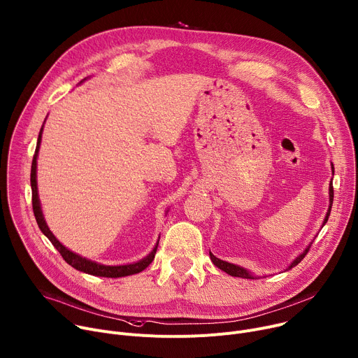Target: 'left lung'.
I'll use <instances>...</instances> for the list:
<instances>
[{
  "label": "left lung",
  "instance_id": "obj_1",
  "mask_svg": "<svg viewBox=\"0 0 358 358\" xmlns=\"http://www.w3.org/2000/svg\"><path fill=\"white\" fill-rule=\"evenodd\" d=\"M333 169V174H334V166L331 167ZM329 194H330V206H329V210H327V214H326V218H324V222H322V225L327 222V220H329V217H330V213H331V206H333V199H334V189H333V184L330 182V188H329ZM310 247H311V244L294 259V262H292L291 264H289V267H288V270L289 268H292V267H296L301 259L306 257V254L308 252V250H310ZM210 258H211V262L214 263V266H217L220 270H222V271H225L227 274H230V275H233V277H241V278H255L250 271H247L245 268H243V267H240V266H236V264H231V263H227V262H222V259H220V258H217L215 255H213V252H210Z\"/></svg>",
  "mask_w": 358,
  "mask_h": 358
}]
</instances>
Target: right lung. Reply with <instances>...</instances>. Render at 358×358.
<instances>
[{"mask_svg":"<svg viewBox=\"0 0 358 358\" xmlns=\"http://www.w3.org/2000/svg\"><path fill=\"white\" fill-rule=\"evenodd\" d=\"M43 128L40 129L38 134V141H37V148H36V154L34 158H32V166H31V189H32V210H34V215L37 220V224L40 227V230L43 231V234L52 243V245L58 250V252L62 255V258L66 262L74 267L78 271L91 274V275H96V277H108V278H118V277H125V275H131V274H137L141 273L143 270H145L154 259V255L157 252V247L158 243L155 244V247L152 248V251L144 257L143 259L133 264H125V266H104L100 263L91 262V259L81 257L76 252H73L71 250H69L67 247H64L57 238L55 236L51 233V230L48 229V225L44 220L43 215V210L40 206V199H38V188H37V157H38V151H40V144H41V136H43Z\"/></svg>","mask_w":358,"mask_h":358,"instance_id":"right-lung-1","label":"right lung"}]
</instances>
